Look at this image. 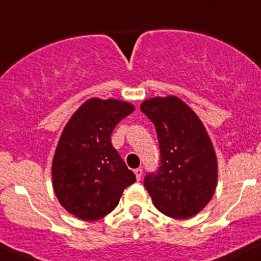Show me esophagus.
<instances>
[{"label":"esophagus","mask_w":261,"mask_h":261,"mask_svg":"<svg viewBox=\"0 0 261 261\" xmlns=\"http://www.w3.org/2000/svg\"><path fill=\"white\" fill-rule=\"evenodd\" d=\"M135 176H136V179H138V181H140L141 179V176H143V169L141 168H136L135 171Z\"/></svg>","instance_id":"obj_1"}]
</instances>
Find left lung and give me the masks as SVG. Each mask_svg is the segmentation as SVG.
Returning <instances> with one entry per match:
<instances>
[{
	"label": "left lung",
	"instance_id": "left-lung-1",
	"mask_svg": "<svg viewBox=\"0 0 261 261\" xmlns=\"http://www.w3.org/2000/svg\"><path fill=\"white\" fill-rule=\"evenodd\" d=\"M140 110L155 126L159 167L144 186L166 216L186 219L211 201L217 186V158L203 122L177 97L151 98Z\"/></svg>",
	"mask_w": 261,
	"mask_h": 261
}]
</instances>
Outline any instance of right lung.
<instances>
[{
	"label": "right lung",
	"instance_id": "add662e5",
	"mask_svg": "<svg viewBox=\"0 0 261 261\" xmlns=\"http://www.w3.org/2000/svg\"><path fill=\"white\" fill-rule=\"evenodd\" d=\"M134 110L130 103L92 98L63 130L52 163L53 189L61 205L77 218L106 217L136 181L111 143L117 123Z\"/></svg>",
	"mask_w": 261,
	"mask_h": 261
}]
</instances>
